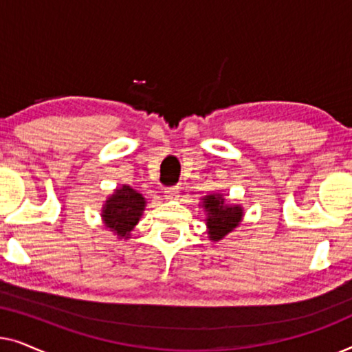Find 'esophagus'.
I'll list each match as a JSON object with an SVG mask.
<instances>
[{
  "mask_svg": "<svg viewBox=\"0 0 352 352\" xmlns=\"http://www.w3.org/2000/svg\"><path fill=\"white\" fill-rule=\"evenodd\" d=\"M177 197H179V187H177V186L168 187V189H165V199L166 200H176Z\"/></svg>",
  "mask_w": 352,
  "mask_h": 352,
  "instance_id": "34e87169",
  "label": "esophagus"
}]
</instances>
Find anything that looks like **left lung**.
<instances>
[{"label":"left lung","instance_id":"obj_1","mask_svg":"<svg viewBox=\"0 0 352 352\" xmlns=\"http://www.w3.org/2000/svg\"><path fill=\"white\" fill-rule=\"evenodd\" d=\"M200 200L201 208L206 214V232H208L211 242H219V240L228 237L243 221V206L239 204H228V200L219 192L201 197Z\"/></svg>","mask_w":352,"mask_h":352}]
</instances>
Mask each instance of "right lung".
Returning a JSON list of instances; mask_svg holds the SVG:
<instances>
[{"label":"right lung","instance_id":"obj_1","mask_svg":"<svg viewBox=\"0 0 352 352\" xmlns=\"http://www.w3.org/2000/svg\"><path fill=\"white\" fill-rule=\"evenodd\" d=\"M147 201L142 194L134 190L128 184L117 187L102 205V223L117 239L128 240L131 237V230L144 214Z\"/></svg>","mask_w":352,"mask_h":352}]
</instances>
